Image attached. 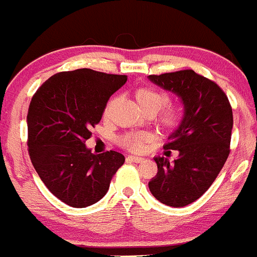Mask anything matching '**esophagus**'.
<instances>
[{"instance_id": "esophagus-1", "label": "esophagus", "mask_w": 257, "mask_h": 257, "mask_svg": "<svg viewBox=\"0 0 257 257\" xmlns=\"http://www.w3.org/2000/svg\"><path fill=\"white\" fill-rule=\"evenodd\" d=\"M127 161H131V162H135V163H141L144 162L145 160L142 157H137V156H128Z\"/></svg>"}]
</instances>
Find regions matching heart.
I'll return each instance as SVG.
<instances>
[{"label": "heart", "mask_w": 257, "mask_h": 257, "mask_svg": "<svg viewBox=\"0 0 257 257\" xmlns=\"http://www.w3.org/2000/svg\"><path fill=\"white\" fill-rule=\"evenodd\" d=\"M135 96L141 109L147 115H155L158 112L156 122L165 131H176L183 123L184 115H186L184 107L177 104L167 105L169 102V95L167 92L160 91L151 86H140L135 91ZM112 104L113 99L110 100L105 106L104 115H109ZM150 141L151 136L146 132H128L118 140V144L126 150L141 152Z\"/></svg>", "instance_id": "heart-1"}]
</instances>
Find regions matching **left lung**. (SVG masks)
I'll list each match as a JSON object with an SVG mask.
<instances>
[{"instance_id":"left-lung-1","label":"left lung","mask_w":257,"mask_h":257,"mask_svg":"<svg viewBox=\"0 0 257 257\" xmlns=\"http://www.w3.org/2000/svg\"><path fill=\"white\" fill-rule=\"evenodd\" d=\"M152 83L174 92L184 105V120L165 146L179 152L177 160L155 157L157 176L148 183L151 193L168 207L195 202L213 184L230 153L232 110L220 86L192 69L148 75Z\"/></svg>"}]
</instances>
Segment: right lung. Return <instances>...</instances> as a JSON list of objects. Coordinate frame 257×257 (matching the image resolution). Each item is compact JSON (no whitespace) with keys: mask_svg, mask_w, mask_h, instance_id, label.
Segmentation results:
<instances>
[{"mask_svg":"<svg viewBox=\"0 0 257 257\" xmlns=\"http://www.w3.org/2000/svg\"><path fill=\"white\" fill-rule=\"evenodd\" d=\"M127 75L88 68L50 76L28 109V153L49 192L74 208L99 202L125 157L116 151L94 155L85 146L107 100Z\"/></svg>","mask_w":257,"mask_h":257,"instance_id":"right-lung-1","label":"right lung"}]
</instances>
